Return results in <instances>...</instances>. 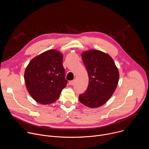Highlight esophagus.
Instances as JSON below:
<instances>
[{
  "label": "esophagus",
  "instance_id": "obj_1",
  "mask_svg": "<svg viewBox=\"0 0 149 149\" xmlns=\"http://www.w3.org/2000/svg\"><path fill=\"white\" fill-rule=\"evenodd\" d=\"M75 80H72V81H69V84L71 85V86H73V85L75 84Z\"/></svg>",
  "mask_w": 149,
  "mask_h": 149
}]
</instances>
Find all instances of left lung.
Here are the masks:
<instances>
[{
    "label": "left lung",
    "mask_w": 149,
    "mask_h": 149,
    "mask_svg": "<svg viewBox=\"0 0 149 149\" xmlns=\"http://www.w3.org/2000/svg\"><path fill=\"white\" fill-rule=\"evenodd\" d=\"M81 58L89 83L86 92L79 95V101L90 108L101 107L109 101L117 87L118 70L110 55L99 50L84 51Z\"/></svg>",
    "instance_id": "obj_1"
}]
</instances>
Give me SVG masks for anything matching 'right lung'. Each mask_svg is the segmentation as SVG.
<instances>
[{"instance_id": "add662e5", "label": "right lung", "mask_w": 149, "mask_h": 149, "mask_svg": "<svg viewBox=\"0 0 149 149\" xmlns=\"http://www.w3.org/2000/svg\"><path fill=\"white\" fill-rule=\"evenodd\" d=\"M63 54L48 50L34 57L24 73L26 89L32 98L41 104H51L59 97L68 83L62 65Z\"/></svg>"}]
</instances>
